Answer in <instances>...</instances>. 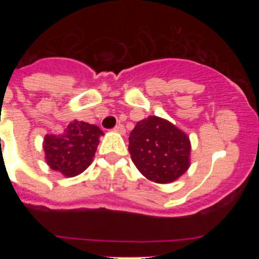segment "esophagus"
<instances>
[{
    "instance_id": "obj_1",
    "label": "esophagus",
    "mask_w": 259,
    "mask_h": 259,
    "mask_svg": "<svg viewBox=\"0 0 259 259\" xmlns=\"http://www.w3.org/2000/svg\"><path fill=\"white\" fill-rule=\"evenodd\" d=\"M114 131L118 132V134L123 135L125 132V128H124V125H123V124H116L115 128H114Z\"/></svg>"
}]
</instances>
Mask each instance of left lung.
Masks as SVG:
<instances>
[{"instance_id": "left-lung-1", "label": "left lung", "mask_w": 259, "mask_h": 259, "mask_svg": "<svg viewBox=\"0 0 259 259\" xmlns=\"http://www.w3.org/2000/svg\"><path fill=\"white\" fill-rule=\"evenodd\" d=\"M128 150L137 170L159 184L172 183L189 168V137L159 116L137 122L130 134Z\"/></svg>"}]
</instances>
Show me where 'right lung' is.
I'll list each match as a JSON object with an SVG mask.
<instances>
[{"instance_id": "1", "label": "right lung", "mask_w": 259, "mask_h": 259, "mask_svg": "<svg viewBox=\"0 0 259 259\" xmlns=\"http://www.w3.org/2000/svg\"><path fill=\"white\" fill-rule=\"evenodd\" d=\"M104 132L95 124L74 120L61 135H47L44 152L47 163L54 171L72 178L92 163L100 136Z\"/></svg>"}]
</instances>
